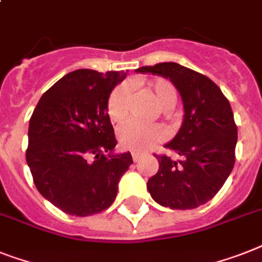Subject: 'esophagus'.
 Wrapping results in <instances>:
<instances>
[{"label": "esophagus", "mask_w": 262, "mask_h": 262, "mask_svg": "<svg viewBox=\"0 0 262 262\" xmlns=\"http://www.w3.org/2000/svg\"><path fill=\"white\" fill-rule=\"evenodd\" d=\"M132 157H133V161H136V163H137V161L142 157V155L140 152H132Z\"/></svg>", "instance_id": "34e87169"}]
</instances>
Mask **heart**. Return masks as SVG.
<instances>
[{
  "instance_id": "b5f03b06",
  "label": "heart",
  "mask_w": 262,
  "mask_h": 262,
  "mask_svg": "<svg viewBox=\"0 0 262 262\" xmlns=\"http://www.w3.org/2000/svg\"><path fill=\"white\" fill-rule=\"evenodd\" d=\"M146 90L155 97L157 103L168 110L173 107L178 99V94L173 84L163 78H156L146 83ZM129 101L130 89L127 84H120L112 91L107 99V116L114 124H122L129 117ZM167 132L160 125H144L136 121H130L118 129V141L124 148L136 152H144L159 142L165 140Z\"/></svg>"
}]
</instances>
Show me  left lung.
<instances>
[{
    "label": "left lung",
    "instance_id": "obj_1",
    "mask_svg": "<svg viewBox=\"0 0 262 262\" xmlns=\"http://www.w3.org/2000/svg\"><path fill=\"white\" fill-rule=\"evenodd\" d=\"M164 76L180 93L184 106L182 127L168 149L180 156L153 155L159 171L146 188L159 205L191 210L215 196L235 163L237 125L227 98L210 78L178 63H159L136 70Z\"/></svg>",
    "mask_w": 262,
    "mask_h": 262
}]
</instances>
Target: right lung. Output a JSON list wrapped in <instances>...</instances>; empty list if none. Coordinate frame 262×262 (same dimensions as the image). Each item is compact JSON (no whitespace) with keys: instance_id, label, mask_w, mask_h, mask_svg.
Returning <instances> with one entry per match:
<instances>
[{"instance_id":"add662e5","label":"right lung","mask_w":262,"mask_h":262,"mask_svg":"<svg viewBox=\"0 0 262 262\" xmlns=\"http://www.w3.org/2000/svg\"><path fill=\"white\" fill-rule=\"evenodd\" d=\"M125 76L122 71L69 72L33 110L28 167L39 192L66 214L87 216L110 207L133 163L130 152L113 153L117 140L106 110L110 93Z\"/></svg>"}]
</instances>
